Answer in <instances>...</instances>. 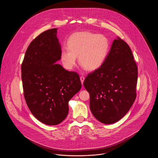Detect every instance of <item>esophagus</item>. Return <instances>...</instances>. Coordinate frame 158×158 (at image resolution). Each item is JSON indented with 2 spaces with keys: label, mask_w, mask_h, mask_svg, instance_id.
I'll return each instance as SVG.
<instances>
[{
  "label": "esophagus",
  "mask_w": 158,
  "mask_h": 158,
  "mask_svg": "<svg viewBox=\"0 0 158 158\" xmlns=\"http://www.w3.org/2000/svg\"><path fill=\"white\" fill-rule=\"evenodd\" d=\"M80 79H81V83H82V84L83 85V81H84V80H85V77H84L83 76H81V77H80Z\"/></svg>",
  "instance_id": "obj_1"
}]
</instances>
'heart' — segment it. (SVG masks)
<instances>
[{
	"mask_svg": "<svg viewBox=\"0 0 158 158\" xmlns=\"http://www.w3.org/2000/svg\"><path fill=\"white\" fill-rule=\"evenodd\" d=\"M67 47L60 53V59L64 68L68 70L74 68L78 56L79 64L86 70L93 71L104 63L109 53L110 43L104 35L82 31L69 37Z\"/></svg>",
	"mask_w": 158,
	"mask_h": 158,
	"instance_id": "1",
	"label": "heart"
}]
</instances>
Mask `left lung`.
I'll use <instances>...</instances> for the list:
<instances>
[{
	"instance_id": "left-lung-1",
	"label": "left lung",
	"mask_w": 158,
	"mask_h": 158,
	"mask_svg": "<svg viewBox=\"0 0 158 158\" xmlns=\"http://www.w3.org/2000/svg\"><path fill=\"white\" fill-rule=\"evenodd\" d=\"M117 38L103 64L83 82L89 93L91 112L99 121L107 124L121 119L136 98L137 66L130 47Z\"/></svg>"
}]
</instances>
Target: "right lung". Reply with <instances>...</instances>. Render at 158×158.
Here are the masks:
<instances>
[{
    "label": "right lung",
    "mask_w": 158,
    "mask_h": 158,
    "mask_svg": "<svg viewBox=\"0 0 158 158\" xmlns=\"http://www.w3.org/2000/svg\"><path fill=\"white\" fill-rule=\"evenodd\" d=\"M57 31H45L33 40L21 65L26 103L37 120L50 126L66 118L69 101L82 87L77 73L56 64L61 51Z\"/></svg>",
    "instance_id": "right-lung-1"
}]
</instances>
